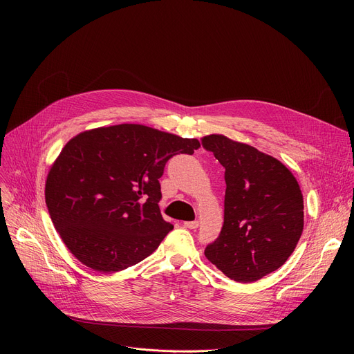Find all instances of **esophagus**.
Listing matches in <instances>:
<instances>
[{
	"label": "esophagus",
	"instance_id": "obj_1",
	"mask_svg": "<svg viewBox=\"0 0 354 354\" xmlns=\"http://www.w3.org/2000/svg\"><path fill=\"white\" fill-rule=\"evenodd\" d=\"M183 225H185V228L196 230L199 227V222L198 221H187V222H183Z\"/></svg>",
	"mask_w": 354,
	"mask_h": 354
}]
</instances>
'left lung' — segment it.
I'll return each mask as SVG.
<instances>
[{"label": "left lung", "mask_w": 354, "mask_h": 354, "mask_svg": "<svg viewBox=\"0 0 354 354\" xmlns=\"http://www.w3.org/2000/svg\"><path fill=\"white\" fill-rule=\"evenodd\" d=\"M202 146L225 167L224 225L205 257L228 278L254 283L280 268L304 228L300 185L288 167L258 149L224 135Z\"/></svg>", "instance_id": "8db88e82"}]
</instances>
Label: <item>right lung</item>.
Masks as SVG:
<instances>
[{
	"label": "right lung",
	"mask_w": 354,
	"mask_h": 354,
	"mask_svg": "<svg viewBox=\"0 0 354 354\" xmlns=\"http://www.w3.org/2000/svg\"><path fill=\"white\" fill-rule=\"evenodd\" d=\"M198 139L123 123L70 139L51 165L46 203L63 243L86 267L116 272L140 263L174 225L162 218L159 178Z\"/></svg>",
	"instance_id": "add662e5"
}]
</instances>
